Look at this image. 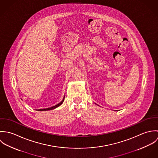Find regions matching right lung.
Returning <instances> with one entry per match:
<instances>
[{"mask_svg":"<svg viewBox=\"0 0 158 158\" xmlns=\"http://www.w3.org/2000/svg\"><path fill=\"white\" fill-rule=\"evenodd\" d=\"M64 98H63V100L60 103H58V105H56L55 106H52V107H51V108H46V109H40V110H38V111H48V110H53V109H55V108H57V107H58L59 106H60L63 103V102H64Z\"/></svg>","mask_w":158,"mask_h":158,"instance_id":"obj_1","label":"right lung"}]
</instances>
